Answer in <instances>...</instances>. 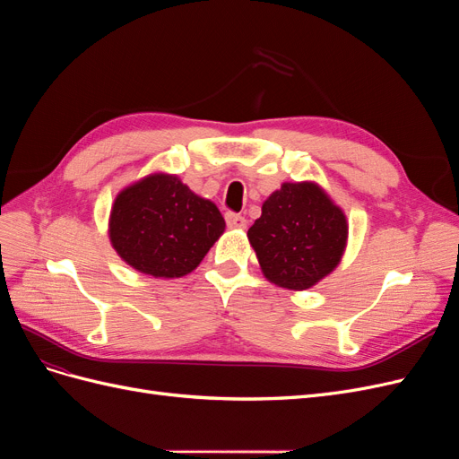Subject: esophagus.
Instances as JSON below:
<instances>
[{"instance_id":"esophagus-1","label":"esophagus","mask_w":459,"mask_h":459,"mask_svg":"<svg viewBox=\"0 0 459 459\" xmlns=\"http://www.w3.org/2000/svg\"><path fill=\"white\" fill-rule=\"evenodd\" d=\"M226 224L231 230H243L247 226V220L241 214H235V212H226Z\"/></svg>"}]
</instances>
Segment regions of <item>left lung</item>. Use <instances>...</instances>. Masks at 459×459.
Masks as SVG:
<instances>
[{
    "mask_svg": "<svg viewBox=\"0 0 459 459\" xmlns=\"http://www.w3.org/2000/svg\"><path fill=\"white\" fill-rule=\"evenodd\" d=\"M247 235L272 283L304 290L337 268L349 224L322 187L287 182L264 201Z\"/></svg>",
    "mask_w": 459,
    "mask_h": 459,
    "instance_id": "8db88e82",
    "label": "left lung"
}]
</instances>
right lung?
Returning <instances> with one entry per match:
<instances>
[{"mask_svg": "<svg viewBox=\"0 0 459 459\" xmlns=\"http://www.w3.org/2000/svg\"><path fill=\"white\" fill-rule=\"evenodd\" d=\"M224 230L216 204L170 174H151L122 189L108 220L118 256L152 277L187 275Z\"/></svg>", "mask_w": 459, "mask_h": 459, "instance_id": "right-lung-1", "label": "right lung"}]
</instances>
